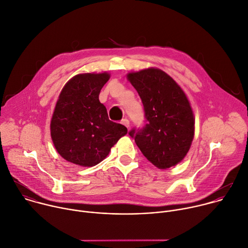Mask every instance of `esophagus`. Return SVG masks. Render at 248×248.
<instances>
[{
	"label": "esophagus",
	"instance_id": "34e87169",
	"mask_svg": "<svg viewBox=\"0 0 248 248\" xmlns=\"http://www.w3.org/2000/svg\"><path fill=\"white\" fill-rule=\"evenodd\" d=\"M121 123H122V124H124V126H126L127 128L129 127V121H128L127 119H124Z\"/></svg>",
	"mask_w": 248,
	"mask_h": 248
}]
</instances>
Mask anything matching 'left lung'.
Wrapping results in <instances>:
<instances>
[{
	"label": "left lung",
	"mask_w": 248,
	"mask_h": 248,
	"mask_svg": "<svg viewBox=\"0 0 248 248\" xmlns=\"http://www.w3.org/2000/svg\"><path fill=\"white\" fill-rule=\"evenodd\" d=\"M144 107L146 124L132 128V137L144 155L160 170L170 169L187 155L195 133L189 100L167 73L149 68L127 75Z\"/></svg>",
	"instance_id": "obj_1"
}]
</instances>
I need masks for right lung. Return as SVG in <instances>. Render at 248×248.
Segmentation results:
<instances>
[{"label": "right lung", "instance_id": "add662e5", "mask_svg": "<svg viewBox=\"0 0 248 248\" xmlns=\"http://www.w3.org/2000/svg\"><path fill=\"white\" fill-rule=\"evenodd\" d=\"M110 78L107 73L79 74L64 86L52 115L50 134L66 160L81 167L102 161L127 128L109 120L99 93Z\"/></svg>", "mask_w": 248, "mask_h": 248}]
</instances>
